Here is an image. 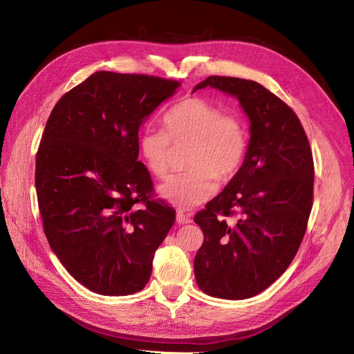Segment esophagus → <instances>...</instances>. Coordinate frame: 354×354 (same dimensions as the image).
<instances>
[{"mask_svg": "<svg viewBox=\"0 0 354 354\" xmlns=\"http://www.w3.org/2000/svg\"><path fill=\"white\" fill-rule=\"evenodd\" d=\"M192 221L190 216L183 211H177V223L178 224H189Z\"/></svg>", "mask_w": 354, "mask_h": 354, "instance_id": "34e87169", "label": "esophagus"}]
</instances>
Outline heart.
I'll use <instances>...</instances> for the list:
<instances>
[{
	"label": "heart",
	"mask_w": 354,
	"mask_h": 354,
	"mask_svg": "<svg viewBox=\"0 0 354 354\" xmlns=\"http://www.w3.org/2000/svg\"><path fill=\"white\" fill-rule=\"evenodd\" d=\"M162 128L147 125L137 136V149L146 168L158 178L169 173L171 143H192L185 173L171 177L160 195L173 205L189 209L208 201L218 187L239 173L248 153L250 136L236 113L201 97H186L164 116Z\"/></svg>",
	"instance_id": "1"
}]
</instances>
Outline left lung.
Wrapping results in <instances>:
<instances>
[{"label":"left lung","instance_id":"obj_1","mask_svg":"<svg viewBox=\"0 0 354 354\" xmlns=\"http://www.w3.org/2000/svg\"><path fill=\"white\" fill-rule=\"evenodd\" d=\"M205 87L239 100L251 137L239 173L195 216L203 243L194 270L205 294L245 299L269 288L303 242L313 205V155L295 112L261 84L214 75L194 91Z\"/></svg>","mask_w":354,"mask_h":354}]
</instances>
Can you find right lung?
Returning <instances> with one entry per match:
<instances>
[{"mask_svg": "<svg viewBox=\"0 0 354 354\" xmlns=\"http://www.w3.org/2000/svg\"><path fill=\"white\" fill-rule=\"evenodd\" d=\"M180 82L99 71L53 108L37 152L42 227L63 267L90 291L130 295L151 279L176 220L138 160L140 125Z\"/></svg>", "mask_w": 354, "mask_h": 354, "instance_id": "1", "label": "right lung"}]
</instances>
